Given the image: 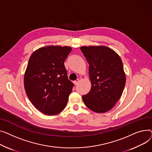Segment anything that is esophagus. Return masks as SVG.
I'll return each instance as SVG.
<instances>
[{
  "label": "esophagus",
  "instance_id": "34e87169",
  "mask_svg": "<svg viewBox=\"0 0 152 152\" xmlns=\"http://www.w3.org/2000/svg\"><path fill=\"white\" fill-rule=\"evenodd\" d=\"M80 82V80L78 78V79H77L76 80H75V81L74 82V83L76 85H77L78 84V83Z\"/></svg>",
  "mask_w": 152,
  "mask_h": 152
}]
</instances>
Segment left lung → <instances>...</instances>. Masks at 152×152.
<instances>
[{
  "mask_svg": "<svg viewBox=\"0 0 152 152\" xmlns=\"http://www.w3.org/2000/svg\"><path fill=\"white\" fill-rule=\"evenodd\" d=\"M89 64L90 91L82 96L88 109L96 113L111 110L122 95L126 83L122 61L117 53L105 46L80 47Z\"/></svg>",
  "mask_w": 152,
  "mask_h": 152,
  "instance_id": "1",
  "label": "left lung"
}]
</instances>
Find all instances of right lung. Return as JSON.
I'll return each mask as SVG.
<instances>
[{"instance_id":"1","label":"right lung","mask_w":152,"mask_h":152,"mask_svg":"<svg viewBox=\"0 0 152 152\" xmlns=\"http://www.w3.org/2000/svg\"><path fill=\"white\" fill-rule=\"evenodd\" d=\"M70 47L47 46L31 56L24 77L25 91L35 108L47 115L63 110L72 92L73 83L67 77L64 61Z\"/></svg>"}]
</instances>
